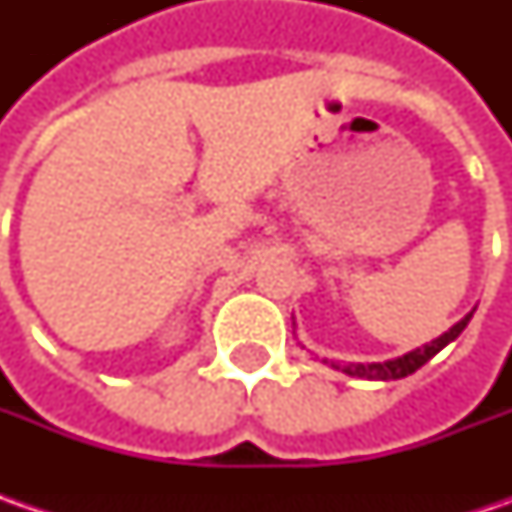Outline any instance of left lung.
<instances>
[{
  "label": "left lung",
  "instance_id": "8db88e82",
  "mask_svg": "<svg viewBox=\"0 0 512 512\" xmlns=\"http://www.w3.org/2000/svg\"><path fill=\"white\" fill-rule=\"evenodd\" d=\"M470 316L473 313H467L462 322H456V325L450 327L447 333H442L439 339H433L430 344H424V347H416V350H410V353H404L399 359H390V362H373V364H336L330 362V367H336V370H342L347 376H359V379H379V382H387V379H404V376H410V373H416L422 364H427L442 347L453 342L459 333H462L467 322H470Z\"/></svg>",
  "mask_w": 512,
  "mask_h": 512
}]
</instances>
